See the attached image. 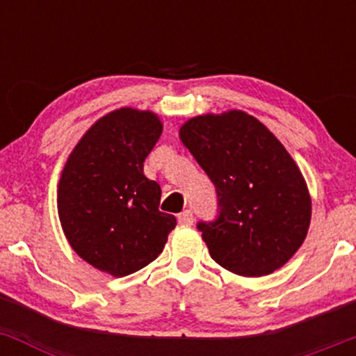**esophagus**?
Returning a JSON list of instances; mask_svg holds the SVG:
<instances>
[{
  "label": "esophagus",
  "instance_id": "esophagus-1",
  "mask_svg": "<svg viewBox=\"0 0 356 356\" xmlns=\"http://www.w3.org/2000/svg\"><path fill=\"white\" fill-rule=\"evenodd\" d=\"M177 220L179 224H182V226H191L192 222H194V214H192V211H182L181 214L177 216Z\"/></svg>",
  "mask_w": 356,
  "mask_h": 356
}]
</instances>
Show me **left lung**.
Listing matches in <instances>:
<instances>
[{
	"mask_svg": "<svg viewBox=\"0 0 356 356\" xmlns=\"http://www.w3.org/2000/svg\"><path fill=\"white\" fill-rule=\"evenodd\" d=\"M181 138L218 194V216L197 222L212 259L241 276L283 266L306 238L312 201L281 142L238 110L191 118Z\"/></svg>",
	"mask_w": 356,
	"mask_h": 356,
	"instance_id": "8db88e82",
	"label": "left lung"
}]
</instances>
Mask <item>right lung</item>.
Here are the masks:
<instances>
[{
  "mask_svg": "<svg viewBox=\"0 0 356 356\" xmlns=\"http://www.w3.org/2000/svg\"><path fill=\"white\" fill-rule=\"evenodd\" d=\"M162 134L150 112L120 108L100 118L75 147L58 187V214L81 259L122 277L162 252L177 220L159 211L161 186L144 162Z\"/></svg>",
  "mask_w": 356,
  "mask_h": 356,
  "instance_id": "add662e5",
  "label": "right lung"
}]
</instances>
